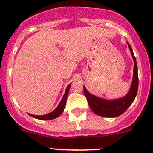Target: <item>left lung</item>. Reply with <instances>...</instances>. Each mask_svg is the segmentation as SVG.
Here are the masks:
<instances>
[{
	"mask_svg": "<svg viewBox=\"0 0 153 153\" xmlns=\"http://www.w3.org/2000/svg\"><path fill=\"white\" fill-rule=\"evenodd\" d=\"M129 50L134 60V72L133 79H132V86L130 89L126 96L118 100L113 101H106V100L99 98L98 97L92 95L86 89L84 86V93L85 95L89 106L92 112L96 115L106 118H115L123 114L129 106L132 104L137 95L138 88V67L135 57L134 55L131 46L128 44Z\"/></svg>",
	"mask_w": 153,
	"mask_h": 153,
	"instance_id": "1",
	"label": "left lung"
}]
</instances>
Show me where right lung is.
<instances>
[{
    "instance_id": "obj_1",
    "label": "right lung",
    "mask_w": 153,
    "mask_h": 153,
    "mask_svg": "<svg viewBox=\"0 0 153 153\" xmlns=\"http://www.w3.org/2000/svg\"><path fill=\"white\" fill-rule=\"evenodd\" d=\"M71 84H69V86H67V89H66V92L64 95L63 96L62 100L60 102L59 105L58 106V107L53 111V112H50V113L47 114V115H31L29 114V115L33 118H37V119H40V120H52L54 119V118H57V117L59 116L60 115H61L63 112H64V109L65 108L66 106V102H67V95L68 93H69V87H70Z\"/></svg>"
}]
</instances>
